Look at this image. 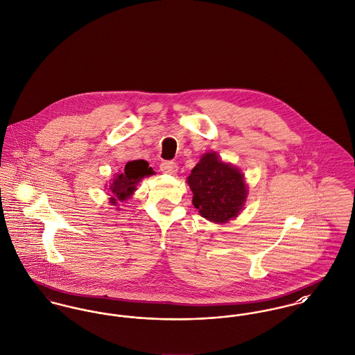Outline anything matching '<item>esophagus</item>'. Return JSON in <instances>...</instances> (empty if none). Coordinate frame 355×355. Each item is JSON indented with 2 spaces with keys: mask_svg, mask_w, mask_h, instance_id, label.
I'll use <instances>...</instances> for the list:
<instances>
[{
  "mask_svg": "<svg viewBox=\"0 0 355 355\" xmlns=\"http://www.w3.org/2000/svg\"><path fill=\"white\" fill-rule=\"evenodd\" d=\"M159 167H161V170L164 173H167V174H174L178 170V166L174 164V162H171V161H164Z\"/></svg>",
  "mask_w": 355,
  "mask_h": 355,
  "instance_id": "esophagus-1",
  "label": "esophagus"
}]
</instances>
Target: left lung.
I'll use <instances>...</instances> for the list:
<instances>
[{"instance_id":"1","label":"left lung","mask_w":355,"mask_h":355,"mask_svg":"<svg viewBox=\"0 0 355 355\" xmlns=\"http://www.w3.org/2000/svg\"><path fill=\"white\" fill-rule=\"evenodd\" d=\"M193 191V205L202 218L227 223L242 211L247 198L245 175L216 153H205L187 180Z\"/></svg>"}]
</instances>
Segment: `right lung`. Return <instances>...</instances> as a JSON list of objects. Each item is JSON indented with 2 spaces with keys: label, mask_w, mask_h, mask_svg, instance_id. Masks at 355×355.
I'll return each mask as SVG.
<instances>
[{
  "label": "right lung",
  "mask_w": 355,
  "mask_h": 355,
  "mask_svg": "<svg viewBox=\"0 0 355 355\" xmlns=\"http://www.w3.org/2000/svg\"><path fill=\"white\" fill-rule=\"evenodd\" d=\"M153 174L154 170L148 166V162L143 159L128 162L121 173L114 175L110 184V204L116 205L117 200L123 201L131 197V194L137 191V185L140 180Z\"/></svg>",
  "instance_id": "1"
}]
</instances>
